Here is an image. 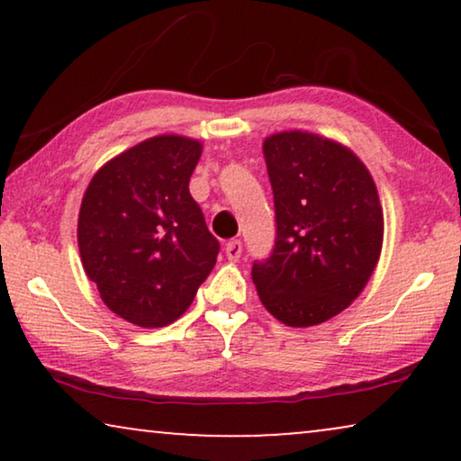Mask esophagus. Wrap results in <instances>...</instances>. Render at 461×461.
Masks as SVG:
<instances>
[{
	"instance_id": "34e87169",
	"label": "esophagus",
	"mask_w": 461,
	"mask_h": 461,
	"mask_svg": "<svg viewBox=\"0 0 461 461\" xmlns=\"http://www.w3.org/2000/svg\"><path fill=\"white\" fill-rule=\"evenodd\" d=\"M224 251H226V258H229V260H239V258H241L243 245H241V241H239V239H232V241L224 245Z\"/></svg>"
}]
</instances>
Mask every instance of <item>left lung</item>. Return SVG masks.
I'll list each match as a JSON object with an SVG mask.
<instances>
[{"instance_id": "8db88e82", "label": "left lung", "mask_w": 461, "mask_h": 461, "mask_svg": "<svg viewBox=\"0 0 461 461\" xmlns=\"http://www.w3.org/2000/svg\"><path fill=\"white\" fill-rule=\"evenodd\" d=\"M276 237L251 279L267 311L289 327L336 317L367 285L384 239L375 182L350 149L311 134L264 140Z\"/></svg>"}]
</instances>
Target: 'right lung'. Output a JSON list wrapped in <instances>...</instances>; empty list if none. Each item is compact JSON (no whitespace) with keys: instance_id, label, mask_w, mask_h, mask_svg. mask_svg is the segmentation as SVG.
Masks as SVG:
<instances>
[{"instance_id":"add662e5","label":"right lung","mask_w":461,"mask_h":461,"mask_svg":"<svg viewBox=\"0 0 461 461\" xmlns=\"http://www.w3.org/2000/svg\"><path fill=\"white\" fill-rule=\"evenodd\" d=\"M201 149L185 136L149 138L104 163L81 201L86 275L138 327L174 323L216 264L220 243L188 191Z\"/></svg>"}]
</instances>
